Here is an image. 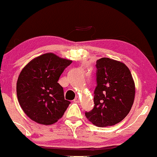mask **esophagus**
<instances>
[{
	"label": "esophagus",
	"mask_w": 157,
	"mask_h": 157,
	"mask_svg": "<svg viewBox=\"0 0 157 157\" xmlns=\"http://www.w3.org/2000/svg\"><path fill=\"white\" fill-rule=\"evenodd\" d=\"M73 101L75 102V103H79V101H80V100H79L78 96H76V97L75 98V99L73 100Z\"/></svg>",
	"instance_id": "esophagus-1"
}]
</instances>
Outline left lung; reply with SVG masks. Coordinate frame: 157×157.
I'll use <instances>...</instances> for the list:
<instances>
[{"instance_id": "8db88e82", "label": "left lung", "mask_w": 157, "mask_h": 157, "mask_svg": "<svg viewBox=\"0 0 157 157\" xmlns=\"http://www.w3.org/2000/svg\"><path fill=\"white\" fill-rule=\"evenodd\" d=\"M94 106L85 112L90 121L98 127L112 126L129 113L135 97L131 71L120 61L101 58L96 61Z\"/></svg>"}]
</instances>
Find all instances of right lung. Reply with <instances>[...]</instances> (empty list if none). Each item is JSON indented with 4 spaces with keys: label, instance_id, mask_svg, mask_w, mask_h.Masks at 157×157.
Returning <instances> with one entry per match:
<instances>
[{
    "label": "right lung",
    "instance_id": "obj_1",
    "mask_svg": "<svg viewBox=\"0 0 157 157\" xmlns=\"http://www.w3.org/2000/svg\"><path fill=\"white\" fill-rule=\"evenodd\" d=\"M72 61L46 53L32 60L17 82V96L22 110L32 120L52 124L62 117L70 101L58 81Z\"/></svg>",
    "mask_w": 157,
    "mask_h": 157
}]
</instances>
